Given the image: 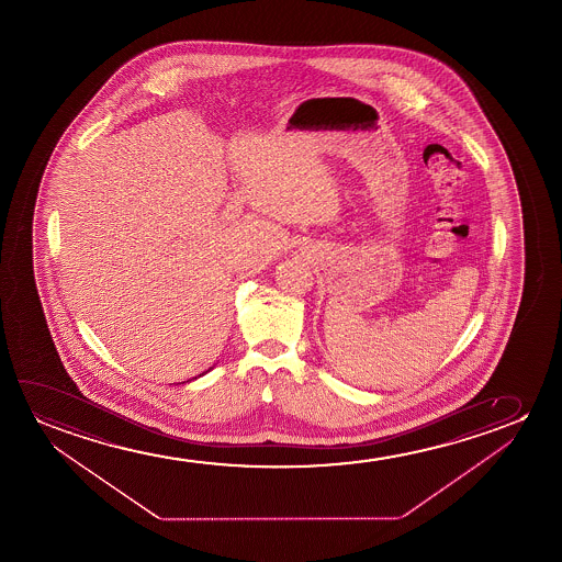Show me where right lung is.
Listing matches in <instances>:
<instances>
[{
    "label": "right lung",
    "instance_id": "right-lung-1",
    "mask_svg": "<svg viewBox=\"0 0 562 562\" xmlns=\"http://www.w3.org/2000/svg\"><path fill=\"white\" fill-rule=\"evenodd\" d=\"M211 369H213V367H211ZM209 369V370H211ZM209 370H205V372H203V374H207ZM203 374H200V376H203ZM200 376H195V378H192V380H198V378ZM192 380H186V382H192ZM182 384H184V382H182Z\"/></svg>",
    "mask_w": 562,
    "mask_h": 562
}]
</instances>
